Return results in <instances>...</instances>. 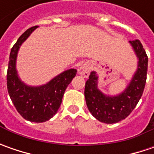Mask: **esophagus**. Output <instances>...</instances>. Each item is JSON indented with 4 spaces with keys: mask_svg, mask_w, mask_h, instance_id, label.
<instances>
[{
    "mask_svg": "<svg viewBox=\"0 0 154 154\" xmlns=\"http://www.w3.org/2000/svg\"><path fill=\"white\" fill-rule=\"evenodd\" d=\"M90 71H91V66L88 62H85L84 64L80 65V67L78 69L79 74L83 76L84 78H87L89 76Z\"/></svg>",
    "mask_w": 154,
    "mask_h": 154,
    "instance_id": "esophagus-1",
    "label": "esophagus"
}]
</instances>
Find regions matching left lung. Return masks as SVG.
I'll return each instance as SVG.
<instances>
[{
	"mask_svg": "<svg viewBox=\"0 0 154 154\" xmlns=\"http://www.w3.org/2000/svg\"><path fill=\"white\" fill-rule=\"evenodd\" d=\"M129 44L138 58V67L123 92L116 96L104 95L98 88V75L94 71L86 82L87 108L97 120L104 123H116L125 119L135 108L145 88L148 58L140 40L129 41Z\"/></svg>",
	"mask_w": 154,
	"mask_h": 154,
	"instance_id": "8db88e82",
	"label": "left lung"
}]
</instances>
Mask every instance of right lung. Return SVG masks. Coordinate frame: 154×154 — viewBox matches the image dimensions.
<instances>
[{
    "mask_svg": "<svg viewBox=\"0 0 154 154\" xmlns=\"http://www.w3.org/2000/svg\"><path fill=\"white\" fill-rule=\"evenodd\" d=\"M38 26L29 28L21 35L12 48L7 74L9 96L18 112L26 120L44 122L57 112L66 88L76 75L77 70L71 68L58 74L43 86H31L21 81L16 70V59L20 45Z\"/></svg>",
    "mask_w": 154,
    "mask_h": 154,
    "instance_id": "right-lung-1",
    "label": "right lung"
}]
</instances>
